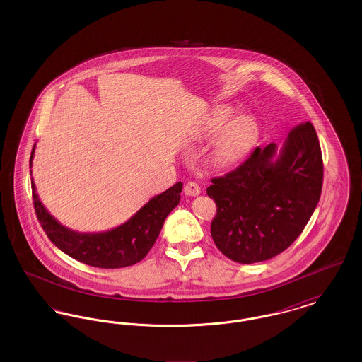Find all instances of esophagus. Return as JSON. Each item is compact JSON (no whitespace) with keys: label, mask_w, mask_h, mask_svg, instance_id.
<instances>
[{"label":"esophagus","mask_w":362,"mask_h":362,"mask_svg":"<svg viewBox=\"0 0 362 362\" xmlns=\"http://www.w3.org/2000/svg\"><path fill=\"white\" fill-rule=\"evenodd\" d=\"M183 191H185V194L189 195V197H197V195L201 194V187H199L195 182H187Z\"/></svg>","instance_id":"1"}]
</instances>
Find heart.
Instances as JSON below:
<instances>
[{"instance_id":"b5f03b06","label":"heart","mask_w":362,"mask_h":362,"mask_svg":"<svg viewBox=\"0 0 362 362\" xmlns=\"http://www.w3.org/2000/svg\"><path fill=\"white\" fill-rule=\"evenodd\" d=\"M236 115L230 105H217L209 110L202 119L204 136H214L220 131L211 151V161L218 168H228L241 161L251 152L259 138L258 121L251 115Z\"/></svg>"}]
</instances>
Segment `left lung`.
<instances>
[{
  "instance_id": "obj_1",
  "label": "left lung",
  "mask_w": 362,
  "mask_h": 362,
  "mask_svg": "<svg viewBox=\"0 0 362 362\" xmlns=\"http://www.w3.org/2000/svg\"><path fill=\"white\" fill-rule=\"evenodd\" d=\"M276 144L255 148L236 170L213 177L207 195L217 213L211 238L226 258L257 263L274 258L296 240L320 199L323 158L310 122Z\"/></svg>"
}]
</instances>
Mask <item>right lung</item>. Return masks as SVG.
<instances>
[{
	"mask_svg": "<svg viewBox=\"0 0 362 362\" xmlns=\"http://www.w3.org/2000/svg\"><path fill=\"white\" fill-rule=\"evenodd\" d=\"M35 145L30 164H33ZM35 213L52 244L73 259L100 269H121L136 264L153 247L167 216L177 206L183 185L177 182L171 189L153 197L124 224L102 233H80L59 224L42 205L34 182Z\"/></svg>",
	"mask_w": 362,
	"mask_h": 362,
	"instance_id": "1",
	"label": "right lung"
}]
</instances>
